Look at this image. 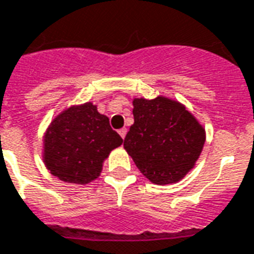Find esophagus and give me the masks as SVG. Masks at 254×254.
<instances>
[{"label": "esophagus", "mask_w": 254, "mask_h": 254, "mask_svg": "<svg viewBox=\"0 0 254 254\" xmlns=\"http://www.w3.org/2000/svg\"><path fill=\"white\" fill-rule=\"evenodd\" d=\"M118 133H120V136H121L122 138H125V136H127V127H122V129L118 130Z\"/></svg>", "instance_id": "1"}]
</instances>
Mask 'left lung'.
<instances>
[{
  "label": "left lung",
  "instance_id": "8db88e82",
  "mask_svg": "<svg viewBox=\"0 0 254 254\" xmlns=\"http://www.w3.org/2000/svg\"><path fill=\"white\" fill-rule=\"evenodd\" d=\"M133 124L124 148L155 185L176 183L195 165L206 141L204 127L178 101L133 99Z\"/></svg>",
  "mask_w": 254,
  "mask_h": 254
}]
</instances>
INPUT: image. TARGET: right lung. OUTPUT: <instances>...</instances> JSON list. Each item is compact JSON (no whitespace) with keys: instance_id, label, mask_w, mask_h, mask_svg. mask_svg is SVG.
<instances>
[{"instance_id":"right-lung-1","label":"right lung","mask_w":254,"mask_h":254,"mask_svg":"<svg viewBox=\"0 0 254 254\" xmlns=\"http://www.w3.org/2000/svg\"><path fill=\"white\" fill-rule=\"evenodd\" d=\"M43 160L65 183L87 185L99 176L109 153L122 144L106 116L91 102L69 106L47 127Z\"/></svg>"}]
</instances>
